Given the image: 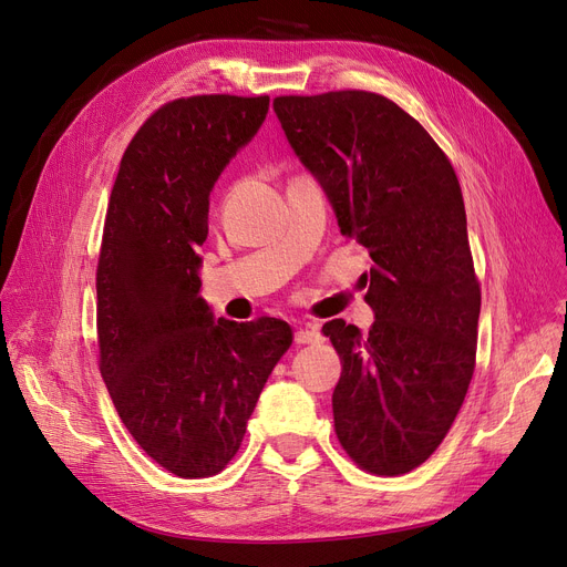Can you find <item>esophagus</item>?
Wrapping results in <instances>:
<instances>
[{"label":"esophagus","mask_w":567,"mask_h":567,"mask_svg":"<svg viewBox=\"0 0 567 567\" xmlns=\"http://www.w3.org/2000/svg\"><path fill=\"white\" fill-rule=\"evenodd\" d=\"M321 340H323V338H321L317 326H306V329H299V331L293 333V342H296V344H317V342H321Z\"/></svg>","instance_id":"34e87169"}]
</instances>
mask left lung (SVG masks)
<instances>
[{
	"mask_svg": "<svg viewBox=\"0 0 567 567\" xmlns=\"http://www.w3.org/2000/svg\"><path fill=\"white\" fill-rule=\"evenodd\" d=\"M274 110L340 231L374 261L370 333L342 319L321 329L342 361L338 441L368 473H409L449 434L475 368L481 282L457 174L432 135L381 94L278 96Z\"/></svg>",
	"mask_w": 567,
	"mask_h": 567,
	"instance_id": "8db88e82",
	"label": "left lung"
}]
</instances>
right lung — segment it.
Returning a JSON list of instances; mask_svg holds the SVG:
<instances>
[{
  "label": "right lung",
  "mask_w": 567,
  "mask_h": 567,
  "mask_svg": "<svg viewBox=\"0 0 567 567\" xmlns=\"http://www.w3.org/2000/svg\"><path fill=\"white\" fill-rule=\"evenodd\" d=\"M268 112V96L206 94L161 105L126 146L96 268L99 365L140 449L178 478L220 473L241 449L289 323L214 319L197 246L225 165Z\"/></svg>",
  "instance_id": "1"
}]
</instances>
